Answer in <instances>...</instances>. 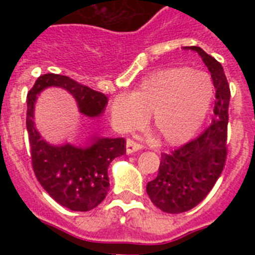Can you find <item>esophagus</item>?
I'll return each instance as SVG.
<instances>
[{"mask_svg":"<svg viewBox=\"0 0 255 255\" xmlns=\"http://www.w3.org/2000/svg\"><path fill=\"white\" fill-rule=\"evenodd\" d=\"M141 148H143V145L139 143H136V141L132 140V139H128V141H126V153H128V154H131V153H134V152H138V150H140Z\"/></svg>","mask_w":255,"mask_h":255,"instance_id":"34e87169","label":"esophagus"}]
</instances>
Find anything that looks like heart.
Returning <instances> with one entry per match:
<instances>
[{
  "label": "heart",
  "instance_id": "obj_1",
  "mask_svg": "<svg viewBox=\"0 0 255 255\" xmlns=\"http://www.w3.org/2000/svg\"><path fill=\"white\" fill-rule=\"evenodd\" d=\"M213 98V84L207 74L190 67L158 70L128 94H119L110 115L121 131L138 129L149 116L150 125L166 143L189 139L202 125Z\"/></svg>",
  "mask_w": 255,
  "mask_h": 255
}]
</instances>
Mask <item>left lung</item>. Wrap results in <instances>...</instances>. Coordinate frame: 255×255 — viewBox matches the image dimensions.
<instances>
[{
  "mask_svg": "<svg viewBox=\"0 0 255 255\" xmlns=\"http://www.w3.org/2000/svg\"><path fill=\"white\" fill-rule=\"evenodd\" d=\"M185 49L198 52L211 73L216 89L215 115L197 138L161 154L158 175L147 184V194L166 213H182L198 206L215 186L227 155L230 87L224 67L200 47Z\"/></svg>",
  "mask_w": 255,
  "mask_h": 255,
  "instance_id": "8db88e82",
  "label": "left lung"
}]
</instances>
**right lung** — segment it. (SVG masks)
<instances>
[{
    "label": "right lung",
    "mask_w": 255,
    "mask_h": 255,
    "mask_svg": "<svg viewBox=\"0 0 255 255\" xmlns=\"http://www.w3.org/2000/svg\"><path fill=\"white\" fill-rule=\"evenodd\" d=\"M49 87L62 88L73 94L79 111L88 117L100 116L108 100L101 92L58 74L40 75L26 97V129L31 164L38 181L62 207L78 212L91 211L107 195L108 166L116 157L125 154L126 141L124 138L93 136L83 148L69 143L64 145L47 143L35 129L34 105L38 94Z\"/></svg>",
    "instance_id": "right-lung-1"
}]
</instances>
